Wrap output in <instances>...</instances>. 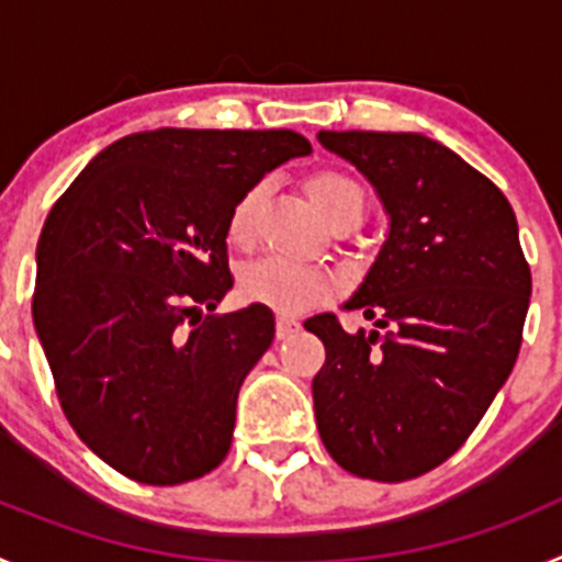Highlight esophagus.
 <instances>
[{
	"label": "esophagus",
	"mask_w": 562,
	"mask_h": 562,
	"mask_svg": "<svg viewBox=\"0 0 562 562\" xmlns=\"http://www.w3.org/2000/svg\"><path fill=\"white\" fill-rule=\"evenodd\" d=\"M297 329H301V324H297L295 317H290V315H278V324H276V335H278V340H286V337L295 335Z\"/></svg>",
	"instance_id": "esophagus-1"
}]
</instances>
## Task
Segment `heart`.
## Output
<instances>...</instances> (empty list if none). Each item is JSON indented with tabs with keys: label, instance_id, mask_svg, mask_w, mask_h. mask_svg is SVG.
Wrapping results in <instances>:
<instances>
[{
	"label": "heart",
	"instance_id": "heart-1",
	"mask_svg": "<svg viewBox=\"0 0 562 562\" xmlns=\"http://www.w3.org/2000/svg\"><path fill=\"white\" fill-rule=\"evenodd\" d=\"M267 193V182H256L247 188L231 207L227 216V238L233 245H250L252 227H256V213ZM306 193L312 205L324 213L331 225H340L346 220H360L362 191L351 177L340 171H317L306 180ZM238 290L252 304H265L284 315L306 312L335 292V278L321 267L301 265L290 258H265L247 267L238 278Z\"/></svg>",
	"mask_w": 562,
	"mask_h": 562
}]
</instances>
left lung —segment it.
I'll use <instances>...</instances> for the list:
<instances>
[{"label":"left lung","mask_w":562,"mask_h":562,"mask_svg":"<svg viewBox=\"0 0 562 562\" xmlns=\"http://www.w3.org/2000/svg\"><path fill=\"white\" fill-rule=\"evenodd\" d=\"M362 171L391 227L346 310L376 329L306 321L326 346L312 380L331 459L371 481L448 461L501 391L524 340L532 272L504 193L459 154L414 132H321Z\"/></svg>","instance_id":"1"}]
</instances>
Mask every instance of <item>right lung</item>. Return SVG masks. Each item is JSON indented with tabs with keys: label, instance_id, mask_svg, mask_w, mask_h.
Wrapping results in <instances>:
<instances>
[{
	"label": "right lung",
	"instance_id": "add662e5",
	"mask_svg": "<svg viewBox=\"0 0 562 562\" xmlns=\"http://www.w3.org/2000/svg\"><path fill=\"white\" fill-rule=\"evenodd\" d=\"M310 151L290 128L137 132L49 211L33 324L64 416L126 479L173 486L225 461L238 389L276 337L265 304L205 315L233 286L227 216Z\"/></svg>",
	"mask_w": 562,
	"mask_h": 562
}]
</instances>
